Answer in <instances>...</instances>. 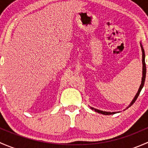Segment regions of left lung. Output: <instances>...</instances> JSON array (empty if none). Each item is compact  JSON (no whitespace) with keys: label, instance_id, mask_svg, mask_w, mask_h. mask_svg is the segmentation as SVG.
<instances>
[{"label":"left lung","instance_id":"8db88e82","mask_svg":"<svg viewBox=\"0 0 148 148\" xmlns=\"http://www.w3.org/2000/svg\"><path fill=\"white\" fill-rule=\"evenodd\" d=\"M140 46H141V49H142V53H143V55H142V58H143V60H142V62H143V77H142V81H141V84H140V87H139V89L138 91V92H137V94L135 95V97L133 98V99L132 100V102H131L130 104H129V106H128L127 107L126 109L129 108L130 107H131V106L132 105V104L135 103V101H136L137 98L138 97L139 95H140V92H141L142 89H143V86H144V84H145V77H146V66H145V51H144V49H143V46H142V44L140 43ZM90 108L92 109V110H95V112H97L98 113H100V114H105V115H108V114H114V113L116 112H105V111H102V110H97V109H95L94 108V107H91Z\"/></svg>","mask_w":148,"mask_h":148}]
</instances>
